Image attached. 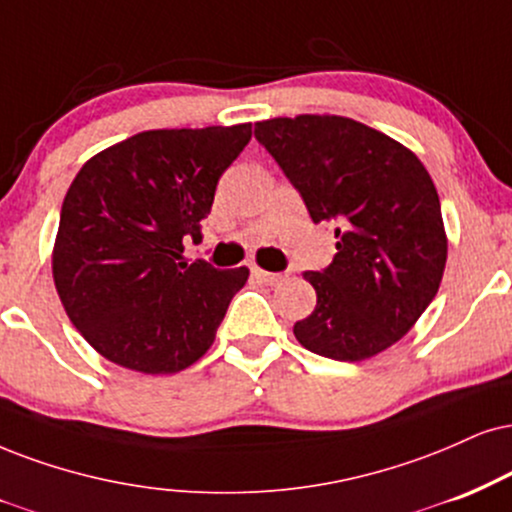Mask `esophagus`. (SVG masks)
I'll return each mask as SVG.
<instances>
[{"label": "esophagus", "mask_w": 512, "mask_h": 512, "mask_svg": "<svg viewBox=\"0 0 512 512\" xmlns=\"http://www.w3.org/2000/svg\"><path fill=\"white\" fill-rule=\"evenodd\" d=\"M251 273H254V277L261 282V285H268V287L280 285V282H285V277H287L285 273H268V270H261V268H254Z\"/></svg>", "instance_id": "1"}]
</instances>
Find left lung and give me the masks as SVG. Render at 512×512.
<instances>
[{"label":"left lung","instance_id":"left-lung-1","mask_svg":"<svg viewBox=\"0 0 512 512\" xmlns=\"http://www.w3.org/2000/svg\"><path fill=\"white\" fill-rule=\"evenodd\" d=\"M313 223L334 227L337 254L306 270L318 304L294 325L301 346L365 361L399 342L437 296L446 235L434 182L418 156L342 116L256 123Z\"/></svg>","mask_w":512,"mask_h":512}]
</instances>
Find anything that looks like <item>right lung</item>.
I'll list each match as a JSON object with an SVG mask.
<instances>
[{"mask_svg": "<svg viewBox=\"0 0 512 512\" xmlns=\"http://www.w3.org/2000/svg\"><path fill=\"white\" fill-rule=\"evenodd\" d=\"M251 140L232 128L147 130L104 149L61 206L54 285L71 323L111 363L173 375L216 339L249 268L182 258L201 239L220 175Z\"/></svg>", "mask_w": 512, "mask_h": 512, "instance_id": "right-lung-1", "label": "right lung"}]
</instances>
